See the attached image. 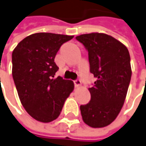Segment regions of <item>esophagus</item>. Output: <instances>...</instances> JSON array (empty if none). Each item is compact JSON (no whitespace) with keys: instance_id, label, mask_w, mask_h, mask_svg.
<instances>
[{"instance_id":"1","label":"esophagus","mask_w":146,"mask_h":146,"mask_svg":"<svg viewBox=\"0 0 146 146\" xmlns=\"http://www.w3.org/2000/svg\"><path fill=\"white\" fill-rule=\"evenodd\" d=\"M74 82V86H75V87H80L81 85V82L80 80H76V81H73Z\"/></svg>"}]
</instances>
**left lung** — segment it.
<instances>
[{
  "label": "left lung",
  "mask_w": 146,
  "mask_h": 146,
  "mask_svg": "<svg viewBox=\"0 0 146 146\" xmlns=\"http://www.w3.org/2000/svg\"><path fill=\"white\" fill-rule=\"evenodd\" d=\"M88 50L90 73L97 81L89 88L91 100L81 106L84 122L102 128L114 121L122 108L131 80L130 56L125 45L105 33L76 36Z\"/></svg>",
  "instance_id": "1"
}]
</instances>
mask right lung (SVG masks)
<instances>
[{
    "mask_svg": "<svg viewBox=\"0 0 146 146\" xmlns=\"http://www.w3.org/2000/svg\"><path fill=\"white\" fill-rule=\"evenodd\" d=\"M73 36L37 33L19 42L12 54V74L20 101L29 114L48 123L60 115L73 92L72 81L54 78L58 67L54 58L60 46Z\"/></svg>",
    "mask_w": 146,
    "mask_h": 146,
    "instance_id": "1",
    "label": "right lung"
}]
</instances>
